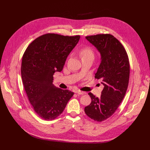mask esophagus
Segmentation results:
<instances>
[{"instance_id": "34e87169", "label": "esophagus", "mask_w": 150, "mask_h": 150, "mask_svg": "<svg viewBox=\"0 0 150 150\" xmlns=\"http://www.w3.org/2000/svg\"><path fill=\"white\" fill-rule=\"evenodd\" d=\"M75 93H76L77 94H79V95H83V94L86 93L85 92H83V91H79V90L76 91Z\"/></svg>"}]
</instances>
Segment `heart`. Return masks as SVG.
Segmentation results:
<instances>
[{"instance_id":"obj_1","label":"heart","mask_w":150,"mask_h":150,"mask_svg":"<svg viewBox=\"0 0 150 150\" xmlns=\"http://www.w3.org/2000/svg\"><path fill=\"white\" fill-rule=\"evenodd\" d=\"M81 54L83 57L88 56V55H93V52L89 47H85L81 50Z\"/></svg>"}]
</instances>
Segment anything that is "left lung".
<instances>
[{
	"label": "left lung",
	"instance_id": "1",
	"mask_svg": "<svg viewBox=\"0 0 150 150\" xmlns=\"http://www.w3.org/2000/svg\"><path fill=\"white\" fill-rule=\"evenodd\" d=\"M100 52L101 62L95 78L101 80L104 88L100 98L91 92V103L84 108L91 119L102 122L113 115L127 92L129 78V62L127 52L120 41L110 34L86 37Z\"/></svg>",
	"mask_w": 150,
	"mask_h": 150
}]
</instances>
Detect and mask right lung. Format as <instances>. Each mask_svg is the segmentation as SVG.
<instances>
[{"mask_svg": "<svg viewBox=\"0 0 150 150\" xmlns=\"http://www.w3.org/2000/svg\"><path fill=\"white\" fill-rule=\"evenodd\" d=\"M80 36L47 33L31 42L23 55L22 83L28 100L36 114L45 120L57 118L74 93L57 88L53 74L61 72Z\"/></svg>", "mask_w": 150, "mask_h": 150, "instance_id": "add662e5", "label": "right lung"}]
</instances>
